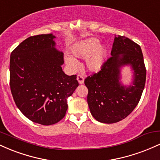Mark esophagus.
I'll return each instance as SVG.
<instances>
[{"mask_svg": "<svg viewBox=\"0 0 160 160\" xmlns=\"http://www.w3.org/2000/svg\"><path fill=\"white\" fill-rule=\"evenodd\" d=\"M77 80H78V81L80 84H82L84 82V78L80 74L78 75V77H77Z\"/></svg>", "mask_w": 160, "mask_h": 160, "instance_id": "34e87169", "label": "esophagus"}]
</instances>
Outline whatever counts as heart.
<instances>
[{"label": "heart", "mask_w": 160, "mask_h": 160, "mask_svg": "<svg viewBox=\"0 0 160 160\" xmlns=\"http://www.w3.org/2000/svg\"><path fill=\"white\" fill-rule=\"evenodd\" d=\"M71 52L73 56L87 58L86 66L91 71H98L103 66L108 55L107 47L100 44L98 39L95 38L80 40L71 47ZM73 56L67 55L65 61L71 68L76 69L78 62Z\"/></svg>", "instance_id": "b5f03b06"}]
</instances>
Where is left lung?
<instances>
[{"label":"left lung","mask_w":160,"mask_h":160,"mask_svg":"<svg viewBox=\"0 0 160 160\" xmlns=\"http://www.w3.org/2000/svg\"><path fill=\"white\" fill-rule=\"evenodd\" d=\"M111 54L101 71L84 81L92 115L104 123H114L129 115L140 101L146 81L144 57L138 44L124 36H115ZM124 66H130L133 71L128 86L120 81Z\"/></svg>","instance_id":"8db88e82"}]
</instances>
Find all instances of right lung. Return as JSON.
<instances>
[{"label": "right lung", "mask_w": 160, "mask_h": 160, "mask_svg": "<svg viewBox=\"0 0 160 160\" xmlns=\"http://www.w3.org/2000/svg\"><path fill=\"white\" fill-rule=\"evenodd\" d=\"M52 34L32 36L11 52L10 85L14 102L28 119L44 126L65 116L68 98L79 86L62 71L63 53Z\"/></svg>", "instance_id": "obj_1"}]
</instances>
